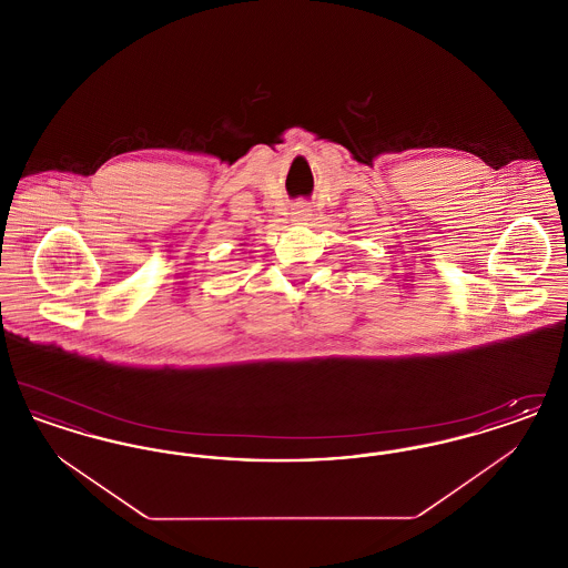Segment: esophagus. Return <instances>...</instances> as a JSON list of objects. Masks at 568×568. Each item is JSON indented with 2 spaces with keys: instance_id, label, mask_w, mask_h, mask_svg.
<instances>
[{
  "instance_id": "1",
  "label": "esophagus",
  "mask_w": 568,
  "mask_h": 568,
  "mask_svg": "<svg viewBox=\"0 0 568 568\" xmlns=\"http://www.w3.org/2000/svg\"><path fill=\"white\" fill-rule=\"evenodd\" d=\"M311 216H313V211H311V206H308L306 202H297L296 206H294V211H292V219L300 221V223L308 221Z\"/></svg>"
}]
</instances>
